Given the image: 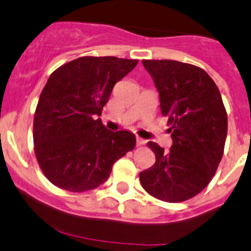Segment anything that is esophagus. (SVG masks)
<instances>
[{"mask_svg": "<svg viewBox=\"0 0 251 251\" xmlns=\"http://www.w3.org/2000/svg\"><path fill=\"white\" fill-rule=\"evenodd\" d=\"M145 143H146L145 139L140 138V136H136V144H138V145H144Z\"/></svg>", "mask_w": 251, "mask_h": 251, "instance_id": "esophagus-1", "label": "esophagus"}]
</instances>
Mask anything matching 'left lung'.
<instances>
[{
	"instance_id": "1",
	"label": "left lung",
	"mask_w": 251,
	"mask_h": 251,
	"mask_svg": "<svg viewBox=\"0 0 251 251\" xmlns=\"http://www.w3.org/2000/svg\"><path fill=\"white\" fill-rule=\"evenodd\" d=\"M143 64L158 91L173 144L165 151L149 141L156 162L140 172V183L156 199L185 201L215 176L225 150L227 112L217 85L204 69L172 59H144Z\"/></svg>"
}]
</instances>
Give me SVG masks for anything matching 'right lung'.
Segmentation results:
<instances>
[{"mask_svg": "<svg viewBox=\"0 0 251 251\" xmlns=\"http://www.w3.org/2000/svg\"><path fill=\"white\" fill-rule=\"evenodd\" d=\"M138 59L85 56L50 75L34 116V151L47 179L68 192L105 183L113 163L135 148L128 130L111 131L100 118L117 81Z\"/></svg>", "mask_w": 251, "mask_h": 251, "instance_id": "1", "label": "right lung"}]
</instances>
